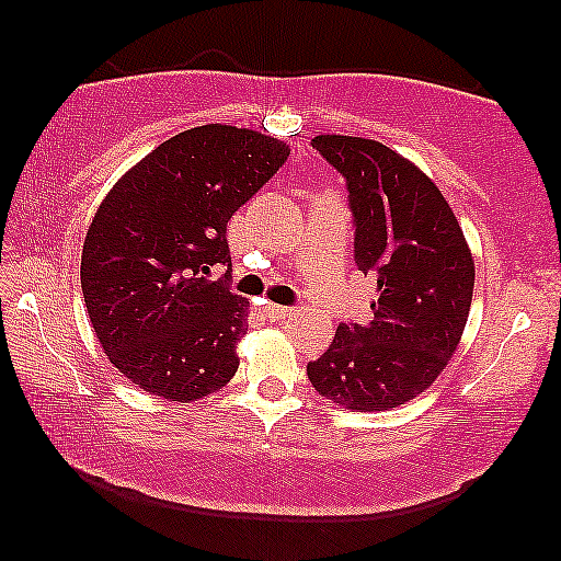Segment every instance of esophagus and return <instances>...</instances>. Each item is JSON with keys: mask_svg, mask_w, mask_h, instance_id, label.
<instances>
[{"mask_svg": "<svg viewBox=\"0 0 561 561\" xmlns=\"http://www.w3.org/2000/svg\"><path fill=\"white\" fill-rule=\"evenodd\" d=\"M298 309L296 306H278V304H267L265 306V313H267V319H288V317H294Z\"/></svg>", "mask_w": 561, "mask_h": 561, "instance_id": "esophagus-1", "label": "esophagus"}]
</instances>
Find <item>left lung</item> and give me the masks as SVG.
I'll use <instances>...</instances> for the list:
<instances>
[{
	"instance_id": "1",
	"label": "left lung",
	"mask_w": 561,
	"mask_h": 561,
	"mask_svg": "<svg viewBox=\"0 0 561 561\" xmlns=\"http://www.w3.org/2000/svg\"><path fill=\"white\" fill-rule=\"evenodd\" d=\"M311 145L347 183L355 263L378 296L370 321L336 327L306 373L319 396L344 409H396L424 393L457 350L472 304V255L442 191L396 150L347 135Z\"/></svg>"
}]
</instances>
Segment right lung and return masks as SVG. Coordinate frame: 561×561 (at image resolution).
Here are the masks:
<instances>
[{
    "mask_svg": "<svg viewBox=\"0 0 561 561\" xmlns=\"http://www.w3.org/2000/svg\"><path fill=\"white\" fill-rule=\"evenodd\" d=\"M273 137L204 125L117 181L81 252V288L110 363L152 396L196 401L232 380L248 301L232 294L227 221L288 160ZM225 266L219 279L210 273Z\"/></svg>",
    "mask_w": 561,
    "mask_h": 561,
    "instance_id": "1",
    "label": "right lung"
}]
</instances>
